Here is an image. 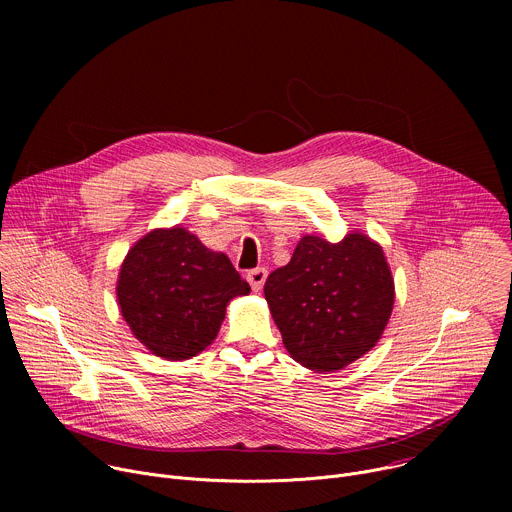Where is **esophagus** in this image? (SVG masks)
Masks as SVG:
<instances>
[{
	"mask_svg": "<svg viewBox=\"0 0 512 512\" xmlns=\"http://www.w3.org/2000/svg\"><path fill=\"white\" fill-rule=\"evenodd\" d=\"M265 279H267V269H265V267H257V269H251V271L247 273V281H249V285H251L253 291H261Z\"/></svg>",
	"mask_w": 512,
	"mask_h": 512,
	"instance_id": "34e87169",
	"label": "esophagus"
}]
</instances>
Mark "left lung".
<instances>
[{"label":"left lung","instance_id":"left-lung-1","mask_svg":"<svg viewBox=\"0 0 512 512\" xmlns=\"http://www.w3.org/2000/svg\"><path fill=\"white\" fill-rule=\"evenodd\" d=\"M263 291L283 346L316 373L340 371L367 354L395 304L383 247L362 233H348L340 243L302 237Z\"/></svg>","mask_w":512,"mask_h":512}]
</instances>
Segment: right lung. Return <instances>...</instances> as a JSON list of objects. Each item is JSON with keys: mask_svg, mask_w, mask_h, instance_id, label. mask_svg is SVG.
I'll return each mask as SVG.
<instances>
[{"mask_svg": "<svg viewBox=\"0 0 512 512\" xmlns=\"http://www.w3.org/2000/svg\"><path fill=\"white\" fill-rule=\"evenodd\" d=\"M225 253L206 249L182 227L154 229L125 255L117 304L133 336L166 360H186L216 338L237 296H247Z\"/></svg>", "mask_w": 512, "mask_h": 512, "instance_id": "right-lung-1", "label": "right lung"}]
</instances>
